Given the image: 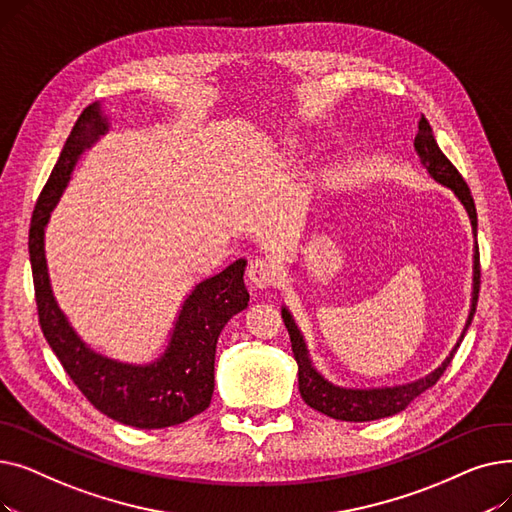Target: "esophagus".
<instances>
[{
	"mask_svg": "<svg viewBox=\"0 0 512 512\" xmlns=\"http://www.w3.org/2000/svg\"><path fill=\"white\" fill-rule=\"evenodd\" d=\"M247 278L257 288L274 286L278 280V267L270 257H255L247 267Z\"/></svg>",
	"mask_w": 512,
	"mask_h": 512,
	"instance_id": "esophagus-1",
	"label": "esophagus"
}]
</instances>
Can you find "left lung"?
<instances>
[{"label": "left lung", "mask_w": 512, "mask_h": 512, "mask_svg": "<svg viewBox=\"0 0 512 512\" xmlns=\"http://www.w3.org/2000/svg\"><path fill=\"white\" fill-rule=\"evenodd\" d=\"M415 151L421 159L423 168L429 172L434 180H438L440 184L448 186L450 191L461 199V203L465 205L467 213H469V220L473 226V234L477 236V211H475V203L471 197V191L467 182L463 180V176L459 174L450 159L442 153V149L438 147L436 139H434V132L432 126H429L427 118L421 116L419 120V130H417V137H415ZM479 278H481V270H479V247L475 242V255H473V299H471V311H469V319L465 324V330L459 338V342L454 344V348L450 351V355L444 359V363L434 369L432 373H427L425 378H419L411 384H402V386H386V388H342L336 386L332 382H328L324 375H321L311 359H309V351L305 346V340L294 324L292 315L288 313V309H282V319L288 328L290 334V344H292V353L294 359H297L299 365V390L303 400L307 405L319 413H324L332 419H340V421H373V419H384L390 415H396L400 411H405L411 402L423 394L425 390L432 388L438 380L440 375L446 371V367L450 365L456 348L461 346L465 332L469 330L473 315H475V307H477V297H479Z\"/></svg>", "instance_id": "1"}]
</instances>
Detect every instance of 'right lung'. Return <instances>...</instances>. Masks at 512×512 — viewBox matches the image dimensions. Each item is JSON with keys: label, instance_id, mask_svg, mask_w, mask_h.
I'll list each match as a JSON object with an SVG mask.
<instances>
[{"label": "right lung", "instance_id": "obj_1", "mask_svg": "<svg viewBox=\"0 0 512 512\" xmlns=\"http://www.w3.org/2000/svg\"><path fill=\"white\" fill-rule=\"evenodd\" d=\"M107 130L99 103L85 107L60 153L35 205L29 253L39 324L51 351L91 405L114 421L139 429H161L203 413L213 394L215 344L228 319L249 305L247 261L236 259L224 272L199 282L178 313L170 340L157 359L145 365L122 363L95 353L80 340L53 299L45 263V226L60 201L78 155Z\"/></svg>", "mask_w": 512, "mask_h": 512}]
</instances>
